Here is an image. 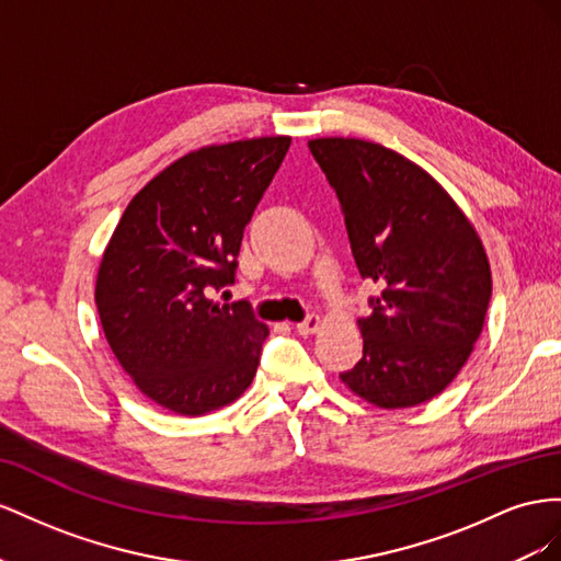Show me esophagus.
Here are the masks:
<instances>
[{
	"instance_id": "34e87169",
	"label": "esophagus",
	"mask_w": 561,
	"mask_h": 561,
	"mask_svg": "<svg viewBox=\"0 0 561 561\" xmlns=\"http://www.w3.org/2000/svg\"><path fill=\"white\" fill-rule=\"evenodd\" d=\"M319 327H322V319H319L317 314H310L308 319H302V322L296 324V331L300 335H312V333L319 331Z\"/></svg>"
}]
</instances>
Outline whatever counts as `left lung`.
Here are the masks:
<instances>
[{"mask_svg": "<svg viewBox=\"0 0 561 561\" xmlns=\"http://www.w3.org/2000/svg\"><path fill=\"white\" fill-rule=\"evenodd\" d=\"M345 216L362 279L380 286L359 319L362 359L345 386L380 409L437 397L468 362L491 300L472 222L427 171L359 138L308 142Z\"/></svg>", "mask_w": 561, "mask_h": 561, "instance_id": "left-lung-1", "label": "left lung"}]
</instances>
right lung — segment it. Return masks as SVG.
Segmentation results:
<instances>
[{
	"mask_svg": "<svg viewBox=\"0 0 561 561\" xmlns=\"http://www.w3.org/2000/svg\"><path fill=\"white\" fill-rule=\"evenodd\" d=\"M291 146L267 136L175 159L126 206L95 279L105 339L152 402L204 415L242 394L267 327L216 302L234 282L247 222Z\"/></svg>",
	"mask_w": 561,
	"mask_h": 561,
	"instance_id": "right-lung-1",
	"label": "right lung"
}]
</instances>
